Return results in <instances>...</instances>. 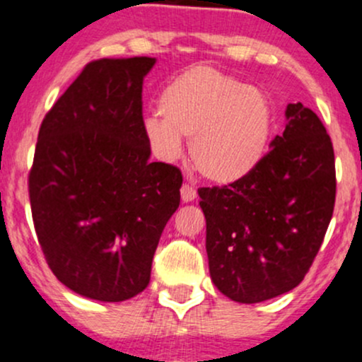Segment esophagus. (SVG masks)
Instances as JSON below:
<instances>
[{
  "label": "esophagus",
  "mask_w": 362,
  "mask_h": 362,
  "mask_svg": "<svg viewBox=\"0 0 362 362\" xmlns=\"http://www.w3.org/2000/svg\"><path fill=\"white\" fill-rule=\"evenodd\" d=\"M181 198H182V202H186V204H188V202H192V200H195L197 198V189H195V186H192V185H182L181 186Z\"/></svg>",
  "instance_id": "34e87169"
}]
</instances>
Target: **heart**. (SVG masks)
<instances>
[{
	"label": "heart",
	"instance_id": "obj_1",
	"mask_svg": "<svg viewBox=\"0 0 362 362\" xmlns=\"http://www.w3.org/2000/svg\"><path fill=\"white\" fill-rule=\"evenodd\" d=\"M158 112L143 122L153 153L164 162L177 160L182 136L192 138L193 164L217 185H231L255 170L274 129L273 105L262 89L207 65L169 81L158 96Z\"/></svg>",
	"mask_w": 362,
	"mask_h": 362
}]
</instances>
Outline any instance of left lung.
<instances>
[{"label": "left lung", "mask_w": 362, "mask_h": 362, "mask_svg": "<svg viewBox=\"0 0 362 362\" xmlns=\"http://www.w3.org/2000/svg\"><path fill=\"white\" fill-rule=\"evenodd\" d=\"M243 180L200 188L209 269L221 293L257 304L293 290L313 266L333 216L335 153L325 126L302 103Z\"/></svg>", "instance_id": "obj_1"}]
</instances>
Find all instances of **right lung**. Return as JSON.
Here are the masks:
<instances>
[{
	"instance_id": "right-lung-1",
	"label": "right lung",
	"mask_w": 362,
	"mask_h": 362,
	"mask_svg": "<svg viewBox=\"0 0 362 362\" xmlns=\"http://www.w3.org/2000/svg\"><path fill=\"white\" fill-rule=\"evenodd\" d=\"M155 58L89 62L42 119L29 173L37 242L58 281L122 302L150 283L151 260L180 207L181 170L150 162L143 77Z\"/></svg>"
}]
</instances>
